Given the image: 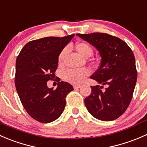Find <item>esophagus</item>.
Returning <instances> with one entry per match:
<instances>
[{"label":"esophagus","mask_w":147,"mask_h":147,"mask_svg":"<svg viewBox=\"0 0 147 147\" xmlns=\"http://www.w3.org/2000/svg\"><path fill=\"white\" fill-rule=\"evenodd\" d=\"M80 88V86L79 85H74V89H78V88Z\"/></svg>","instance_id":"esophagus-1"}]
</instances>
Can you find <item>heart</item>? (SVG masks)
<instances>
[{
	"mask_svg": "<svg viewBox=\"0 0 147 147\" xmlns=\"http://www.w3.org/2000/svg\"><path fill=\"white\" fill-rule=\"evenodd\" d=\"M75 49L81 56L86 58V59H88V58L92 56L93 53H94L93 47L87 42L81 41L76 43ZM66 52V49H64L59 53L58 60L60 63H61L63 61ZM88 75H89V71L86 69H79V70L70 69V70L66 71L63 74V78L65 81H68L71 84H81Z\"/></svg>",
	"mask_w": 147,
	"mask_h": 147,
	"instance_id": "heart-1",
	"label": "heart"
}]
</instances>
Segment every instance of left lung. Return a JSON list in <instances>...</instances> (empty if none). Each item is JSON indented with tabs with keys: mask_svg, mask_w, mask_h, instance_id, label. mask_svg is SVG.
Instances as JSON below:
<instances>
[{
	"mask_svg": "<svg viewBox=\"0 0 147 147\" xmlns=\"http://www.w3.org/2000/svg\"><path fill=\"white\" fill-rule=\"evenodd\" d=\"M95 46L101 56L99 67L91 76L103 86H91L84 102L88 112L97 119L112 121L121 116L131 101L137 79L133 51L123 40L105 33H78Z\"/></svg>",
	"mask_w": 147,
	"mask_h": 147,
	"instance_id": "obj_1",
	"label": "left lung"
}]
</instances>
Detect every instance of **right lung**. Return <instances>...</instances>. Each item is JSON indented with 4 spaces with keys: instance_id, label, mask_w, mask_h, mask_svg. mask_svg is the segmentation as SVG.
Returning a JSON list of instances; mask_svg holds the SVG:
<instances>
[{
    "instance_id": "right-lung-1",
    "label": "right lung",
    "mask_w": 147,
    "mask_h": 147,
    "mask_svg": "<svg viewBox=\"0 0 147 147\" xmlns=\"http://www.w3.org/2000/svg\"><path fill=\"white\" fill-rule=\"evenodd\" d=\"M74 34L46 37L26 43L16 63L15 85L26 112L36 121L49 123L57 119L66 107V97L74 88L61 81L56 89L47 87L53 80L58 57Z\"/></svg>"
}]
</instances>
